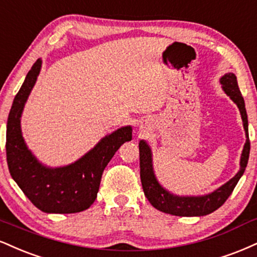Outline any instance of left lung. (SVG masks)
I'll return each instance as SVG.
<instances>
[{
    "instance_id": "obj_1",
    "label": "left lung",
    "mask_w": 257,
    "mask_h": 257,
    "mask_svg": "<svg viewBox=\"0 0 257 257\" xmlns=\"http://www.w3.org/2000/svg\"><path fill=\"white\" fill-rule=\"evenodd\" d=\"M222 91L230 97L231 100L237 105L239 109L240 117L243 120L244 131H245V144H244L242 156L239 162V171L234 175L230 181L222 184L218 189L206 195L199 196H179L170 193L162 184L159 183L153 170L152 150L150 145L145 140L139 142V151H140V177L144 189L145 196L150 201L151 205L160 212L168 214L178 215V217H202V215L211 214L215 209L224 205L227 197L231 195L234 187H236L239 178L245 171L246 164L249 160L250 141L248 132V115H246L244 99L238 88L237 78L233 73H226L220 78Z\"/></svg>"
}]
</instances>
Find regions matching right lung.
Returning a JSON list of instances; mask_svg holds the SVG:
<instances>
[{"label":"right lung","instance_id":"add662e5","mask_svg":"<svg viewBox=\"0 0 257 257\" xmlns=\"http://www.w3.org/2000/svg\"><path fill=\"white\" fill-rule=\"evenodd\" d=\"M40 69L42 60L38 58L27 73L9 112L6 142L9 172L25 195L42 212L61 214L82 212L97 199L104 169L117 150L132 140L133 129L131 125L120 126L69 165L50 168L42 164L29 150L21 132L25 104Z\"/></svg>","mask_w":257,"mask_h":257}]
</instances>
